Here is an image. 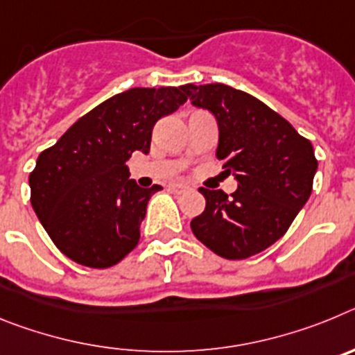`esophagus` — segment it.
<instances>
[{
  "mask_svg": "<svg viewBox=\"0 0 355 355\" xmlns=\"http://www.w3.org/2000/svg\"><path fill=\"white\" fill-rule=\"evenodd\" d=\"M171 190H172V192H174V193H183V192H188L190 188H188L187 184L174 183V184H171Z\"/></svg>",
  "mask_w": 355,
  "mask_h": 355,
  "instance_id": "esophagus-1",
  "label": "esophagus"
}]
</instances>
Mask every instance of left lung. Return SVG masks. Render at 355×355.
Returning a JSON list of instances; mask_svg holds the SVG:
<instances>
[{
    "mask_svg": "<svg viewBox=\"0 0 355 355\" xmlns=\"http://www.w3.org/2000/svg\"><path fill=\"white\" fill-rule=\"evenodd\" d=\"M181 89L193 106L215 115L216 159L238 181L231 197L200 188L206 208L190 227L222 258H250L283 236L307 202L318 167L315 150L286 119L250 94L224 83Z\"/></svg>",
    "mask_w": 355,
    "mask_h": 355,
    "instance_id": "8db88e82",
    "label": "left lung"
}]
</instances>
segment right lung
Here are the masks:
<instances>
[{"mask_svg": "<svg viewBox=\"0 0 355 355\" xmlns=\"http://www.w3.org/2000/svg\"><path fill=\"white\" fill-rule=\"evenodd\" d=\"M187 101L183 89H130L76 121L30 174L31 206L72 261L108 268L137 247L150 196L130 180L126 162L147 155L156 122Z\"/></svg>", "mask_w": 355, "mask_h": 355, "instance_id": "right-lung-1", "label": "right lung"}]
</instances>
